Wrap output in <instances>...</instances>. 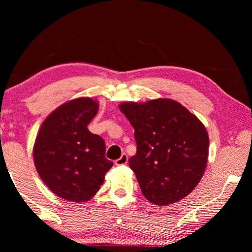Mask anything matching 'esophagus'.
<instances>
[{"mask_svg": "<svg viewBox=\"0 0 252 252\" xmlns=\"http://www.w3.org/2000/svg\"><path fill=\"white\" fill-rule=\"evenodd\" d=\"M128 163V157L126 154H123L121 156L120 158L116 159V162H114V164H116L117 166H122V165H126Z\"/></svg>", "mask_w": 252, "mask_h": 252, "instance_id": "esophagus-1", "label": "esophagus"}]
</instances>
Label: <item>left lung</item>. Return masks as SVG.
<instances>
[{
  "mask_svg": "<svg viewBox=\"0 0 252 252\" xmlns=\"http://www.w3.org/2000/svg\"><path fill=\"white\" fill-rule=\"evenodd\" d=\"M120 110L134 128L136 154L129 166L144 196L158 206L184 199L207 164L209 138L202 122L170 98L125 102Z\"/></svg>",
  "mask_w": 252,
  "mask_h": 252,
  "instance_id": "1",
  "label": "left lung"
}]
</instances>
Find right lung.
<instances>
[{
  "instance_id": "1",
  "label": "right lung",
  "mask_w": 252,
  "mask_h": 252,
  "mask_svg": "<svg viewBox=\"0 0 252 252\" xmlns=\"http://www.w3.org/2000/svg\"><path fill=\"white\" fill-rule=\"evenodd\" d=\"M97 109L93 98H74L51 112L37 133L33 146L36 171L64 200H90L113 165L105 157L104 140L87 128Z\"/></svg>"
}]
</instances>
